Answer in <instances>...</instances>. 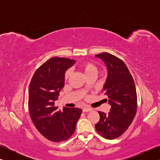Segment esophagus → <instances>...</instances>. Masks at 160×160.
I'll list each match as a JSON object with an SVG mask.
<instances>
[{"label": "esophagus", "instance_id": "1", "mask_svg": "<svg viewBox=\"0 0 160 160\" xmlns=\"http://www.w3.org/2000/svg\"><path fill=\"white\" fill-rule=\"evenodd\" d=\"M91 111H92V108H89V107H84L82 108V111L83 112H89Z\"/></svg>", "mask_w": 160, "mask_h": 160}]
</instances>
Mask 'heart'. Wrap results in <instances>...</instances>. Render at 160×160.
<instances>
[{"mask_svg": "<svg viewBox=\"0 0 160 160\" xmlns=\"http://www.w3.org/2000/svg\"><path fill=\"white\" fill-rule=\"evenodd\" d=\"M79 69L82 71L86 76H89L91 74L96 73H97V68L96 65L90 61H84L80 63ZM70 76V71H67L64 74V79L67 80Z\"/></svg>", "mask_w": 160, "mask_h": 160, "instance_id": "heart-1", "label": "heart"}]
</instances>
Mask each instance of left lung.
Returning <instances> with one entry per match:
<instances>
[{
	"label": "left lung",
	"instance_id": "left-lung-1",
	"mask_svg": "<svg viewBox=\"0 0 160 160\" xmlns=\"http://www.w3.org/2000/svg\"><path fill=\"white\" fill-rule=\"evenodd\" d=\"M106 64L107 78L102 92L108 96L110 112L98 111L100 120L96 130L107 140L120 137L127 130L136 114L138 98L135 82L124 62L107 52L95 56Z\"/></svg>",
	"mask_w": 160,
	"mask_h": 160
}]
</instances>
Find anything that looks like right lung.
<instances>
[{
  "instance_id": "1",
  "label": "right lung",
  "mask_w": 160,
  "mask_h": 160,
  "mask_svg": "<svg viewBox=\"0 0 160 160\" xmlns=\"http://www.w3.org/2000/svg\"><path fill=\"white\" fill-rule=\"evenodd\" d=\"M76 60L53 57L42 64L31 80L29 111L36 128L47 140L59 142L68 140L75 131L82 109L64 107L57 111L55 101L64 85L65 71Z\"/></svg>"
}]
</instances>
